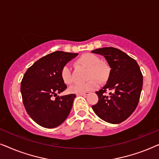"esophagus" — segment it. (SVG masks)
<instances>
[{
  "mask_svg": "<svg viewBox=\"0 0 159 159\" xmlns=\"http://www.w3.org/2000/svg\"><path fill=\"white\" fill-rule=\"evenodd\" d=\"M89 92H84V93H77V95H87L89 94Z\"/></svg>",
  "mask_w": 159,
  "mask_h": 159,
  "instance_id": "esophagus-1",
  "label": "esophagus"
}]
</instances>
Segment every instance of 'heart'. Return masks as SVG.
<instances>
[{"mask_svg": "<svg viewBox=\"0 0 159 159\" xmlns=\"http://www.w3.org/2000/svg\"><path fill=\"white\" fill-rule=\"evenodd\" d=\"M77 63L88 67V77H92L85 82H77L69 88V91L73 93H81L93 90L99 85V81L103 82L109 75V70L107 65L101 61L98 56L93 53H84L77 59ZM61 77L65 84L72 82V75L70 65L66 64L61 69ZM97 78V80L96 79Z\"/></svg>", "mask_w": 159, "mask_h": 159, "instance_id": "1", "label": "heart"}]
</instances>
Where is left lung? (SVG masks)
Instances as JSON below:
<instances>
[{"mask_svg": "<svg viewBox=\"0 0 159 159\" xmlns=\"http://www.w3.org/2000/svg\"><path fill=\"white\" fill-rule=\"evenodd\" d=\"M94 53L106 58L111 67L107 83L97 91L98 101L92 106L99 118L111 124L126 120L134 111L140 101L143 75L134 58L113 47L95 49ZM107 90L112 92L106 96Z\"/></svg>", "mask_w": 159, "mask_h": 159, "instance_id": "1", "label": "left lung"}]
</instances>
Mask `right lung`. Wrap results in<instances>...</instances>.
Returning a JSON list of instances; mask_svg holds the SVG:
<instances>
[{"instance_id": "obj_1", "label": "right lung", "mask_w": 159, "mask_h": 159, "mask_svg": "<svg viewBox=\"0 0 159 159\" xmlns=\"http://www.w3.org/2000/svg\"><path fill=\"white\" fill-rule=\"evenodd\" d=\"M77 55L55 51L34 62L24 75L21 82L24 106L32 120L41 127H58L70 113L76 95H56L67 88L61 77V69Z\"/></svg>"}]
</instances>
